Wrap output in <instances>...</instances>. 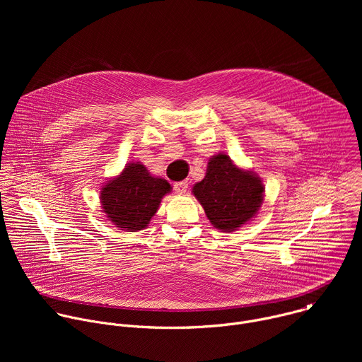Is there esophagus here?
Returning a JSON list of instances; mask_svg holds the SVG:
<instances>
[{
    "mask_svg": "<svg viewBox=\"0 0 362 362\" xmlns=\"http://www.w3.org/2000/svg\"><path fill=\"white\" fill-rule=\"evenodd\" d=\"M175 186V192L179 193V194H183L187 192V187H189V183L187 180H182V182H177L173 185Z\"/></svg>",
    "mask_w": 362,
    "mask_h": 362,
    "instance_id": "esophagus-1",
    "label": "esophagus"
}]
</instances>
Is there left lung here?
I'll return each instance as SVG.
<instances>
[{
    "label": "left lung",
    "instance_id": "left-lung-1",
    "mask_svg": "<svg viewBox=\"0 0 362 362\" xmlns=\"http://www.w3.org/2000/svg\"><path fill=\"white\" fill-rule=\"evenodd\" d=\"M264 192L259 176L240 169L222 153L209 159L206 176L192 189L211 223L222 232H233L255 218Z\"/></svg>",
    "mask_w": 362,
    "mask_h": 362
}]
</instances>
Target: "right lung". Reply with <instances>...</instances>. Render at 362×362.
<instances>
[{
    "label": "right lung",
    "mask_w": 362,
    "mask_h": 362,
    "mask_svg": "<svg viewBox=\"0 0 362 362\" xmlns=\"http://www.w3.org/2000/svg\"><path fill=\"white\" fill-rule=\"evenodd\" d=\"M170 190L168 180L151 176L140 162H132L101 187L100 202L113 225L126 232H137L150 223Z\"/></svg>",
    "instance_id": "obj_1"
}]
</instances>
